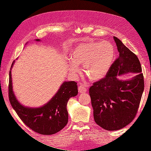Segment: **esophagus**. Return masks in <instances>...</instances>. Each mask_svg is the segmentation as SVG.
<instances>
[{"mask_svg": "<svg viewBox=\"0 0 151 151\" xmlns=\"http://www.w3.org/2000/svg\"><path fill=\"white\" fill-rule=\"evenodd\" d=\"M78 90H79V92L80 93H86V91H87L86 88H85V87L84 86V85H83V84H81L79 86Z\"/></svg>", "mask_w": 151, "mask_h": 151, "instance_id": "esophagus-1", "label": "esophagus"}]
</instances>
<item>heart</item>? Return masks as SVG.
Returning <instances> with one entry per match:
<instances>
[{
  "label": "heart",
  "instance_id": "b5f03b06",
  "mask_svg": "<svg viewBox=\"0 0 151 151\" xmlns=\"http://www.w3.org/2000/svg\"><path fill=\"white\" fill-rule=\"evenodd\" d=\"M115 48L107 41L80 44L70 54V70L76 72L77 65H83L84 74L92 81H99L107 75L115 58Z\"/></svg>",
  "mask_w": 151,
  "mask_h": 151
}]
</instances>
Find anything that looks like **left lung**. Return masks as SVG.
<instances>
[{
  "instance_id": "8db88e82",
  "label": "left lung",
  "mask_w": 151,
  "mask_h": 151,
  "mask_svg": "<svg viewBox=\"0 0 151 151\" xmlns=\"http://www.w3.org/2000/svg\"><path fill=\"white\" fill-rule=\"evenodd\" d=\"M119 57L113 63L106 77L89 88L94 119L106 130H117L134 119L144 89L143 74L139 58L113 36ZM137 73L130 80L117 78L127 73Z\"/></svg>"
}]
</instances>
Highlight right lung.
<instances>
[{"label":"right lung","instance_id":"obj_1","mask_svg":"<svg viewBox=\"0 0 151 151\" xmlns=\"http://www.w3.org/2000/svg\"><path fill=\"white\" fill-rule=\"evenodd\" d=\"M40 42V40H36ZM9 72V98L11 106L21 120L31 130L42 135H52L65 127L68 122L67 104L68 99L78 94L77 83L64 82L54 96L39 108L26 107L16 99L12 89L11 68Z\"/></svg>","mask_w":151,"mask_h":151}]
</instances>
